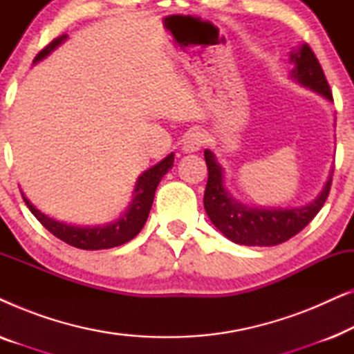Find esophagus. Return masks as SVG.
I'll list each match as a JSON object with an SVG mask.
<instances>
[{
    "label": "esophagus",
    "mask_w": 354,
    "mask_h": 354,
    "mask_svg": "<svg viewBox=\"0 0 354 354\" xmlns=\"http://www.w3.org/2000/svg\"><path fill=\"white\" fill-rule=\"evenodd\" d=\"M206 143V135L201 132H190L187 133V137L183 138L182 149L183 153H196L200 151L203 145Z\"/></svg>",
    "instance_id": "34e87169"
}]
</instances>
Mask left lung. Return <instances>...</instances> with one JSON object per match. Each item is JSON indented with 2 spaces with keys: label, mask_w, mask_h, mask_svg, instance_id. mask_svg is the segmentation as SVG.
Listing matches in <instances>:
<instances>
[{
  "label": "left lung",
  "mask_w": 354,
  "mask_h": 354,
  "mask_svg": "<svg viewBox=\"0 0 354 354\" xmlns=\"http://www.w3.org/2000/svg\"><path fill=\"white\" fill-rule=\"evenodd\" d=\"M293 64L292 79L306 88L333 101L330 86L316 55L308 43H303L290 53ZM207 166V183L205 190V209L212 224L221 234L236 245L274 246L283 243L301 232L311 222L326 203L332 185L333 169L326 187L316 200L301 207H250L236 201L224 185V169L217 162L214 153L205 149Z\"/></svg>",
  "instance_id": "1"
}]
</instances>
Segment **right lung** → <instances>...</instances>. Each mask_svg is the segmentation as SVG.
Here are the masks:
<instances>
[{"label":"right lung","instance_id":"obj_1","mask_svg":"<svg viewBox=\"0 0 354 354\" xmlns=\"http://www.w3.org/2000/svg\"><path fill=\"white\" fill-rule=\"evenodd\" d=\"M67 38V35H61L53 40L50 45L38 53L35 61L38 62L43 57H46L53 50H56ZM174 166V153L169 154L167 158H164L161 162H158L156 166H153L148 171H145L142 176L138 177L137 183H135L133 190V200L130 203L129 209L125 211L122 217H119L118 221L111 222V224L104 225H95V227H80V225H71L66 222H59L51 219L37 209L30 201L27 200L26 195L22 193L24 201L28 209L32 211V214L40 221V224L45 227L46 230H50L53 235L57 239L66 241L67 245L75 246L80 250H108L114 248V246H120L127 243L140 234V230L143 229L145 222L148 219L149 209H151L153 200H154V192H156L158 183L161 182V178L166 176L169 169Z\"/></svg>","mask_w":354,"mask_h":354}]
</instances>
